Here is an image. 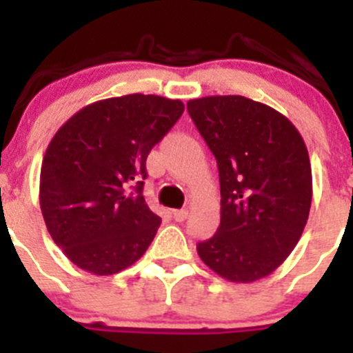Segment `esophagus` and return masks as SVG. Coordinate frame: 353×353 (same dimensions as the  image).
<instances>
[{"mask_svg": "<svg viewBox=\"0 0 353 353\" xmlns=\"http://www.w3.org/2000/svg\"><path fill=\"white\" fill-rule=\"evenodd\" d=\"M187 215H189V212H187L185 208H182V210H173V219L176 221V223H183V221L187 219Z\"/></svg>", "mask_w": 353, "mask_h": 353, "instance_id": "obj_1", "label": "esophagus"}]
</instances>
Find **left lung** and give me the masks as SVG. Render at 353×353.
<instances>
[{"mask_svg": "<svg viewBox=\"0 0 353 353\" xmlns=\"http://www.w3.org/2000/svg\"><path fill=\"white\" fill-rule=\"evenodd\" d=\"M187 111L217 161L221 183V224L196 245L199 258L228 281H258L290 256L310 217L304 139L279 111L242 95L194 99Z\"/></svg>", "mask_w": 353, "mask_h": 353, "instance_id": "left-lung-1", "label": "left lung"}]
</instances>
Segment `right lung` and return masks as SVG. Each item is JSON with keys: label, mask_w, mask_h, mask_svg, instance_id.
<instances>
[{"label": "right lung", "mask_w": 353, "mask_h": 353, "mask_svg": "<svg viewBox=\"0 0 353 353\" xmlns=\"http://www.w3.org/2000/svg\"><path fill=\"white\" fill-rule=\"evenodd\" d=\"M182 113V101L132 93L86 105L54 134L40 208L54 244L79 269L111 276L152 244L161 217L143 196L146 157Z\"/></svg>", "instance_id": "obj_1"}]
</instances>
